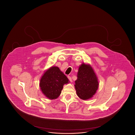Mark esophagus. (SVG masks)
Wrapping results in <instances>:
<instances>
[{"instance_id":"34e87169","label":"esophagus","mask_w":135,"mask_h":135,"mask_svg":"<svg viewBox=\"0 0 135 135\" xmlns=\"http://www.w3.org/2000/svg\"><path fill=\"white\" fill-rule=\"evenodd\" d=\"M68 78L69 80H70V81L72 83V78H71V77L70 76H68Z\"/></svg>"}]
</instances>
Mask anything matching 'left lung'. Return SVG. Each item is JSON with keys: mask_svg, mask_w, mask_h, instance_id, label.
<instances>
[{"mask_svg": "<svg viewBox=\"0 0 135 135\" xmlns=\"http://www.w3.org/2000/svg\"><path fill=\"white\" fill-rule=\"evenodd\" d=\"M75 83L77 96L83 100L91 98L98 89V78L90 65L83 63L79 66Z\"/></svg>", "mask_w": 135, "mask_h": 135, "instance_id": "obj_1", "label": "left lung"}]
</instances>
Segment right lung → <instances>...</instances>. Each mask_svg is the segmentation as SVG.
Wrapping results in <instances>:
<instances>
[{
  "label": "right lung",
  "instance_id": "add662e5",
  "mask_svg": "<svg viewBox=\"0 0 135 135\" xmlns=\"http://www.w3.org/2000/svg\"><path fill=\"white\" fill-rule=\"evenodd\" d=\"M69 80L58 67H51L45 72L40 81L42 92L50 99L57 98L61 93L64 84Z\"/></svg>",
  "mask_w": 135,
  "mask_h": 135
}]
</instances>
